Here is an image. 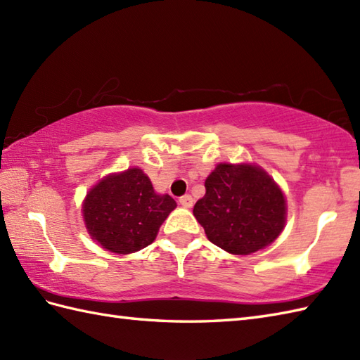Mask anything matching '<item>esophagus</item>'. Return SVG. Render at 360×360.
<instances>
[{"mask_svg":"<svg viewBox=\"0 0 360 360\" xmlns=\"http://www.w3.org/2000/svg\"><path fill=\"white\" fill-rule=\"evenodd\" d=\"M193 198L190 196V195H184V196H181L179 198V204L182 205V207H186V209H190L193 205Z\"/></svg>","mask_w":360,"mask_h":360,"instance_id":"34e87169","label":"esophagus"}]
</instances>
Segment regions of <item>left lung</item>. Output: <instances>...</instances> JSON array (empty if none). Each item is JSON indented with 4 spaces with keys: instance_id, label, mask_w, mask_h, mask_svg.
Masks as SVG:
<instances>
[{
    "instance_id": "obj_1",
    "label": "left lung",
    "mask_w": 360,
    "mask_h": 360,
    "mask_svg": "<svg viewBox=\"0 0 360 360\" xmlns=\"http://www.w3.org/2000/svg\"><path fill=\"white\" fill-rule=\"evenodd\" d=\"M193 215L215 246L232 255H250L278 238L288 204L263 167L219 162L205 179V195L196 201Z\"/></svg>"
}]
</instances>
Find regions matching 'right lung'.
<instances>
[{
    "label": "right lung",
    "mask_w": 360,
    "mask_h": 360,
    "mask_svg": "<svg viewBox=\"0 0 360 360\" xmlns=\"http://www.w3.org/2000/svg\"><path fill=\"white\" fill-rule=\"evenodd\" d=\"M170 195L156 193L142 168L116 172L91 187L82 217L93 241L117 255L139 252L156 240L159 227L176 209Z\"/></svg>",
    "instance_id": "obj_1"
}]
</instances>
